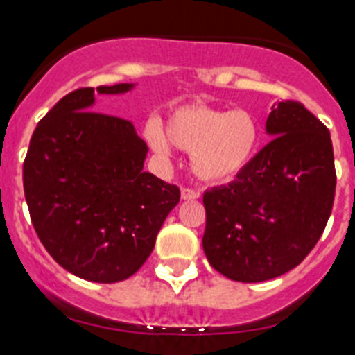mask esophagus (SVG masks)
Returning a JSON list of instances; mask_svg holds the SVG:
<instances>
[{"label":"esophagus","instance_id":"obj_1","mask_svg":"<svg viewBox=\"0 0 355 355\" xmlns=\"http://www.w3.org/2000/svg\"><path fill=\"white\" fill-rule=\"evenodd\" d=\"M180 196L182 200H187V202H189V200H198L200 193L195 189H189V187H184V189L180 191Z\"/></svg>","mask_w":355,"mask_h":355}]
</instances>
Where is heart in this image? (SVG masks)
<instances>
[{
  "label": "heart",
  "instance_id": "1",
  "mask_svg": "<svg viewBox=\"0 0 355 355\" xmlns=\"http://www.w3.org/2000/svg\"><path fill=\"white\" fill-rule=\"evenodd\" d=\"M146 141L159 157L171 144L191 153V169L207 184H229L250 168L263 144V126L245 109L225 110L207 103L182 105L166 118L164 130L152 123Z\"/></svg>",
  "mask_w": 355,
  "mask_h": 355
}]
</instances>
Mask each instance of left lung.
Returning a JSON list of instances; mask_svg holds the SVG:
<instances>
[{
    "label": "left lung",
    "mask_w": 355,
    "mask_h": 355,
    "mask_svg": "<svg viewBox=\"0 0 355 355\" xmlns=\"http://www.w3.org/2000/svg\"><path fill=\"white\" fill-rule=\"evenodd\" d=\"M273 139L229 186L203 195L209 263L237 282L284 275L318 243L336 193L331 134L298 101H279L266 119Z\"/></svg>",
    "instance_id": "1"
}]
</instances>
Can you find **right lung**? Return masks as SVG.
Masks as SVG:
<instances>
[{"instance_id":"add662e5","label":"right lung","mask_w":355,"mask_h":355,"mask_svg":"<svg viewBox=\"0 0 355 355\" xmlns=\"http://www.w3.org/2000/svg\"><path fill=\"white\" fill-rule=\"evenodd\" d=\"M134 87L100 85L96 94ZM94 89H76L39 121L23 184L48 254L80 279L112 284L150 257L180 191L144 171L148 146L134 125L94 112Z\"/></svg>"}]
</instances>
